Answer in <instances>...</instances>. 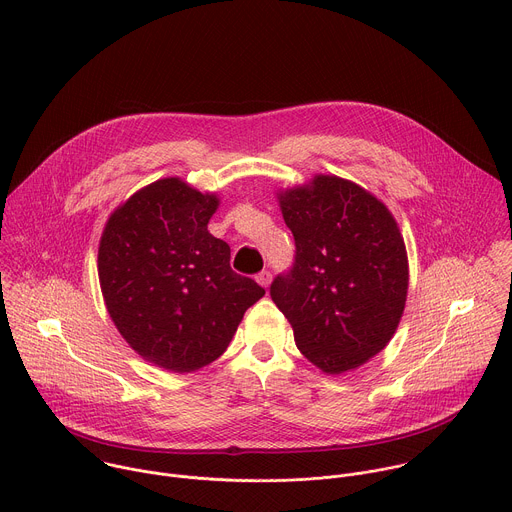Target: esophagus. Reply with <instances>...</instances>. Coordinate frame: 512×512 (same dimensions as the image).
I'll list each match as a JSON object with an SVG mask.
<instances>
[{"instance_id": "1", "label": "esophagus", "mask_w": 512, "mask_h": 512, "mask_svg": "<svg viewBox=\"0 0 512 512\" xmlns=\"http://www.w3.org/2000/svg\"><path fill=\"white\" fill-rule=\"evenodd\" d=\"M257 283H259V285H263V287L267 289V287H269V283H271V273H269V271H261V273L257 275Z\"/></svg>"}]
</instances>
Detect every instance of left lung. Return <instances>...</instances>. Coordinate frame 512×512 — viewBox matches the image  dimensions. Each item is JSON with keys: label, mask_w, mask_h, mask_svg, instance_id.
Masks as SVG:
<instances>
[{"label": "left lung", "mask_w": 512, "mask_h": 512, "mask_svg": "<svg viewBox=\"0 0 512 512\" xmlns=\"http://www.w3.org/2000/svg\"><path fill=\"white\" fill-rule=\"evenodd\" d=\"M294 267L269 287L300 352L328 375L379 354L405 310L409 265L399 227L371 192L338 176L277 194Z\"/></svg>", "instance_id": "8db88e82"}]
</instances>
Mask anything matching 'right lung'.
Wrapping results in <instances>:
<instances>
[{
	"label": "right lung",
	"mask_w": 512,
	"mask_h": 512,
	"mask_svg": "<svg viewBox=\"0 0 512 512\" xmlns=\"http://www.w3.org/2000/svg\"><path fill=\"white\" fill-rule=\"evenodd\" d=\"M216 208V194L164 178L123 202L101 235L97 267L113 324L139 356L172 373L221 356L265 296L231 269V247L208 233Z\"/></svg>",
	"instance_id": "add662e5"
}]
</instances>
